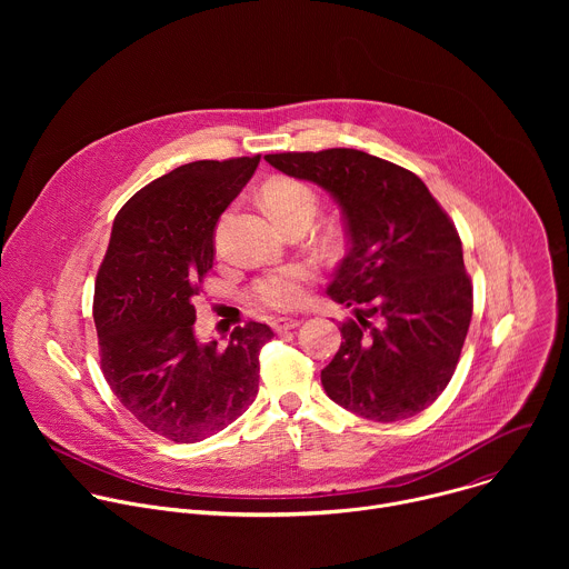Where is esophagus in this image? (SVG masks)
Wrapping results in <instances>:
<instances>
[{
  "label": "esophagus",
  "instance_id": "34e87169",
  "mask_svg": "<svg viewBox=\"0 0 569 569\" xmlns=\"http://www.w3.org/2000/svg\"><path fill=\"white\" fill-rule=\"evenodd\" d=\"M299 323H301V321H299L297 317H277V319H272V329H274L277 333H286V331L297 329Z\"/></svg>",
  "mask_w": 569,
  "mask_h": 569
}]
</instances>
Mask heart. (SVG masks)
Masks as SVG:
<instances>
[{
	"mask_svg": "<svg viewBox=\"0 0 569 569\" xmlns=\"http://www.w3.org/2000/svg\"><path fill=\"white\" fill-rule=\"evenodd\" d=\"M263 207L279 222L286 224L295 218L312 220L317 211V196L301 182L295 180H272L261 191ZM310 268L301 263L281 266L277 270L266 272L254 283V297L274 310H286L297 306L303 299L306 283L310 281Z\"/></svg>",
	"mask_w": 569,
	"mask_h": 569,
	"instance_id": "obj_1",
	"label": "heart"
}]
</instances>
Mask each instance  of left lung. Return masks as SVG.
I'll use <instances>...</instances> for the list:
<instances>
[{
    "mask_svg": "<svg viewBox=\"0 0 569 569\" xmlns=\"http://www.w3.org/2000/svg\"><path fill=\"white\" fill-rule=\"evenodd\" d=\"M277 171L321 187L342 209L349 252L327 292L353 308L321 385L345 410L410 419L450 382L472 317L461 240L428 187L356 148L266 154Z\"/></svg>",
    "mask_w": 569,
    "mask_h": 569,
    "instance_id": "obj_1",
    "label": "left lung"
}]
</instances>
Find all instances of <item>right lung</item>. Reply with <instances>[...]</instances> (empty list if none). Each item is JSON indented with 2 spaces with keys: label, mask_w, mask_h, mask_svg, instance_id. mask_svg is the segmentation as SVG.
<instances>
[{
  "label": "right lung",
  "mask_w": 569,
  "mask_h": 569,
  "mask_svg": "<svg viewBox=\"0 0 569 569\" xmlns=\"http://www.w3.org/2000/svg\"><path fill=\"white\" fill-rule=\"evenodd\" d=\"M261 154L200 159L137 191L117 213L94 286L103 376L150 432L196 443L236 421L259 391L268 323L233 329L224 349L196 338L193 297L213 266L222 211Z\"/></svg>",
  "instance_id": "add662e5"
}]
</instances>
